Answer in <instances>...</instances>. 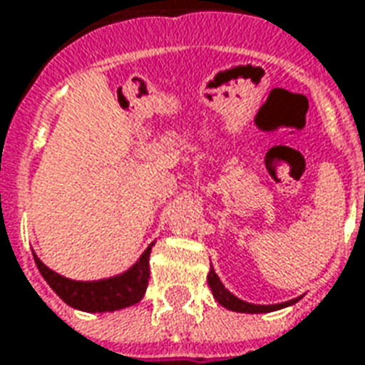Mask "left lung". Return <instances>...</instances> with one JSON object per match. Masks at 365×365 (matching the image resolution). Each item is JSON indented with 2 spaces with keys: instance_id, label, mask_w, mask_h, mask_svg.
<instances>
[{
  "instance_id": "left-lung-1",
  "label": "left lung",
  "mask_w": 365,
  "mask_h": 365,
  "mask_svg": "<svg viewBox=\"0 0 365 365\" xmlns=\"http://www.w3.org/2000/svg\"><path fill=\"white\" fill-rule=\"evenodd\" d=\"M207 283H209V287L213 291V297L217 299V303L222 305L225 309H229V311H235V313H272V311H277V309H283V307H289L293 303H297V299H291V301H285V303H277V305H254V303H248V301H242V299H238L237 295H232L222 282L219 279V275L215 274L213 266L209 269V274H207Z\"/></svg>"
}]
</instances>
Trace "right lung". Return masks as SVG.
<instances>
[{"instance_id": "obj_1", "label": "right lung", "mask_w": 365, "mask_h": 365, "mask_svg": "<svg viewBox=\"0 0 365 365\" xmlns=\"http://www.w3.org/2000/svg\"><path fill=\"white\" fill-rule=\"evenodd\" d=\"M152 246L154 242L148 245V248L140 254V258L123 274L97 279V282L68 279L64 275L52 272L48 266H44L43 260L35 252H33V258L44 282L51 285L52 291L66 305L74 307L78 311H86V313H111L125 307L136 305L144 297L146 287H148V277H150L148 260H150Z\"/></svg>"}]
</instances>
